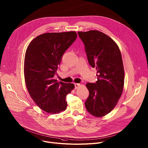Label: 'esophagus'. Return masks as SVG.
<instances>
[{"label": "esophagus", "mask_w": 148, "mask_h": 148, "mask_svg": "<svg viewBox=\"0 0 148 148\" xmlns=\"http://www.w3.org/2000/svg\"><path fill=\"white\" fill-rule=\"evenodd\" d=\"M79 86H80V84H75V89L78 88Z\"/></svg>", "instance_id": "esophagus-1"}]
</instances>
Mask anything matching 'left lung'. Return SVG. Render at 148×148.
Returning a JSON list of instances; mask_svg holds the SVG:
<instances>
[{
    "mask_svg": "<svg viewBox=\"0 0 148 148\" xmlns=\"http://www.w3.org/2000/svg\"><path fill=\"white\" fill-rule=\"evenodd\" d=\"M85 45L90 65L97 70L96 83H88L89 96L85 104L96 117L109 114L116 106L123 90L125 71L121 52L116 43L99 30L78 32Z\"/></svg>",
    "mask_w": 148,
    "mask_h": 148,
    "instance_id": "left-lung-1",
    "label": "left lung"
}]
</instances>
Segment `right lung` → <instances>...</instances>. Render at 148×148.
Masks as SVG:
<instances>
[{
  "mask_svg": "<svg viewBox=\"0 0 148 148\" xmlns=\"http://www.w3.org/2000/svg\"><path fill=\"white\" fill-rule=\"evenodd\" d=\"M77 37L75 32L46 33L34 38L25 55L24 77L28 92L35 103L47 113L55 114L67 108L66 97L73 84L53 78L65 51Z\"/></svg>",
  "mask_w": 148,
  "mask_h": 148,
  "instance_id": "right-lung-1",
  "label": "right lung"
}]
</instances>
